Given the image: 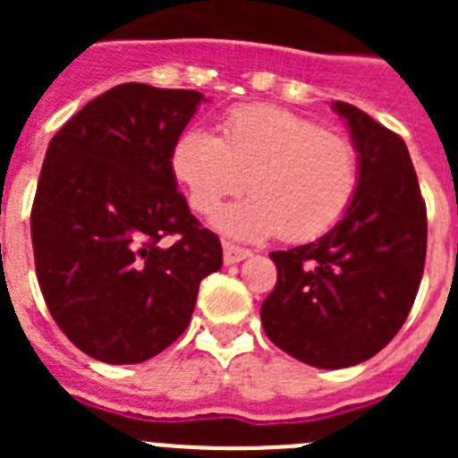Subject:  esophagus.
Listing matches in <instances>:
<instances>
[{"mask_svg":"<svg viewBox=\"0 0 458 458\" xmlns=\"http://www.w3.org/2000/svg\"><path fill=\"white\" fill-rule=\"evenodd\" d=\"M222 250H225V264L232 266V264H241V261H245V259L252 257V252L245 248H236V245H232V242H225L222 245Z\"/></svg>","mask_w":458,"mask_h":458,"instance_id":"esophagus-1","label":"esophagus"}]
</instances>
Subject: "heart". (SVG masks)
<instances>
[{
    "mask_svg": "<svg viewBox=\"0 0 458 458\" xmlns=\"http://www.w3.org/2000/svg\"><path fill=\"white\" fill-rule=\"evenodd\" d=\"M172 174L190 208L208 216L225 197H250L220 208L213 225L238 241L284 236L307 242L346 217L360 183L349 140L273 105H242L220 123V137L190 128L172 148Z\"/></svg>",
    "mask_w": 458,
    "mask_h": 458,
    "instance_id": "b5f03b06",
    "label": "heart"
}]
</instances>
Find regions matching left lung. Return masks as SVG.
<instances>
[{
	"mask_svg": "<svg viewBox=\"0 0 458 458\" xmlns=\"http://www.w3.org/2000/svg\"><path fill=\"white\" fill-rule=\"evenodd\" d=\"M358 151L360 183L333 232L270 252L277 284L261 305L275 346L318 369L374 358L406 321L427 257V208L406 141L335 100Z\"/></svg>",
	"mask_w": 458,
	"mask_h": 458,
	"instance_id": "left-lung-1",
	"label": "left lung"
}]
</instances>
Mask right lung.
Returning <instances> with one entry per match:
<instances>
[{
  "instance_id": "obj_1",
  "label": "right lung",
  "mask_w": 458,
  "mask_h": 458,
  "mask_svg": "<svg viewBox=\"0 0 458 458\" xmlns=\"http://www.w3.org/2000/svg\"><path fill=\"white\" fill-rule=\"evenodd\" d=\"M204 93L128 82L52 137L31 208L38 284L80 351L137 365L192 318L199 282L222 268L172 174V148ZM177 241L168 242V236Z\"/></svg>"
}]
</instances>
